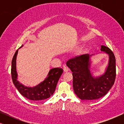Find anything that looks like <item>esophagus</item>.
I'll return each instance as SVG.
<instances>
[{
	"label": "esophagus",
	"instance_id": "obj_1",
	"mask_svg": "<svg viewBox=\"0 0 124 124\" xmlns=\"http://www.w3.org/2000/svg\"><path fill=\"white\" fill-rule=\"evenodd\" d=\"M69 68L68 67H64V72H68L69 71Z\"/></svg>",
	"mask_w": 124,
	"mask_h": 124
}]
</instances>
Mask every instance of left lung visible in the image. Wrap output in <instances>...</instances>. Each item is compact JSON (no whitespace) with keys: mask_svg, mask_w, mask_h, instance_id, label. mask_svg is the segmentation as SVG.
<instances>
[{"mask_svg":"<svg viewBox=\"0 0 124 124\" xmlns=\"http://www.w3.org/2000/svg\"><path fill=\"white\" fill-rule=\"evenodd\" d=\"M101 53L108 55V63L104 72L95 76L91 70V57L94 55L85 54L71 59L67 62L73 72V86L74 93L81 100L93 101L107 94L112 87L116 78V59L108 47L101 46Z\"/></svg>","mask_w":124,"mask_h":124,"instance_id":"obj_1","label":"left lung"}]
</instances>
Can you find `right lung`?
I'll list each match as a JSON object with an SVG mask.
<instances>
[{
	"instance_id": "right-lung-1",
	"label": "right lung",
	"mask_w": 124,
	"mask_h": 124,
	"mask_svg": "<svg viewBox=\"0 0 124 124\" xmlns=\"http://www.w3.org/2000/svg\"><path fill=\"white\" fill-rule=\"evenodd\" d=\"M23 46V45H22L20 48ZM18 49L15 52L12 61L11 75L13 84L20 94L27 99L34 101H43L48 99L55 92L57 84L63 73V70L59 68H52L49 71L45 80L40 84L33 87H28L23 85L17 80L18 74L16 70V59Z\"/></svg>"
}]
</instances>
